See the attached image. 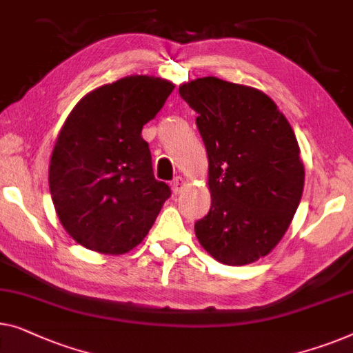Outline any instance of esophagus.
Here are the masks:
<instances>
[{
  "label": "esophagus",
  "mask_w": 353,
  "mask_h": 353,
  "mask_svg": "<svg viewBox=\"0 0 353 353\" xmlns=\"http://www.w3.org/2000/svg\"><path fill=\"white\" fill-rule=\"evenodd\" d=\"M185 186H186V180L183 176H176L175 180L172 181V189L175 194H180L183 189H185Z\"/></svg>",
  "instance_id": "esophagus-1"
}]
</instances>
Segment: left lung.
Listing matches in <instances>:
<instances>
[{
    "label": "left lung",
    "mask_w": 353,
    "mask_h": 353,
    "mask_svg": "<svg viewBox=\"0 0 353 353\" xmlns=\"http://www.w3.org/2000/svg\"><path fill=\"white\" fill-rule=\"evenodd\" d=\"M199 114L208 156L212 207L194 226L216 261L245 265L269 254L287 232L304 189L294 132L264 92L214 76L180 85Z\"/></svg>",
    "instance_id": "obj_1"
}]
</instances>
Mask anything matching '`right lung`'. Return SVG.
I'll use <instances>...</instances> for the list:
<instances>
[{"mask_svg": "<svg viewBox=\"0 0 353 353\" xmlns=\"http://www.w3.org/2000/svg\"><path fill=\"white\" fill-rule=\"evenodd\" d=\"M175 89L154 76H127L89 92L55 141L49 189L65 231L106 254L135 248L154 224L170 188L152 173L141 129Z\"/></svg>", "mask_w": 353, "mask_h": 353, "instance_id": "add662e5", "label": "right lung"}]
</instances>
